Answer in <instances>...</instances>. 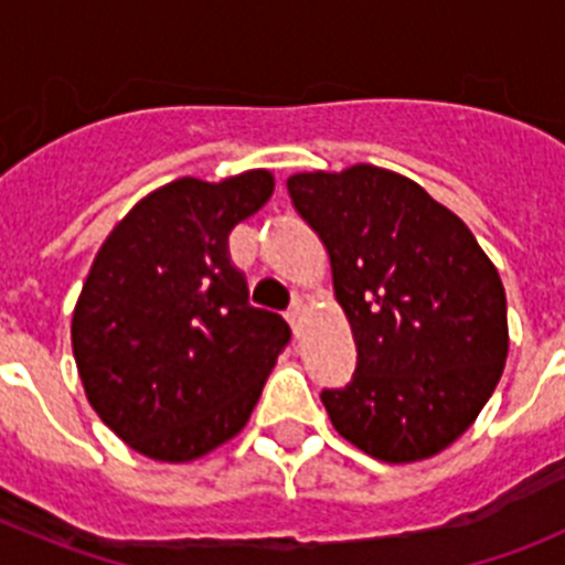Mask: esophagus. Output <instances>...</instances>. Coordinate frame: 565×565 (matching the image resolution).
<instances>
[{
    "instance_id": "1",
    "label": "esophagus",
    "mask_w": 565,
    "mask_h": 565,
    "mask_svg": "<svg viewBox=\"0 0 565 565\" xmlns=\"http://www.w3.org/2000/svg\"><path fill=\"white\" fill-rule=\"evenodd\" d=\"M302 317H306V302H302V299H294L291 308H288V313H286L288 326L294 328V333H299V326H302Z\"/></svg>"
}]
</instances>
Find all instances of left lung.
<instances>
[{"mask_svg": "<svg viewBox=\"0 0 565 565\" xmlns=\"http://www.w3.org/2000/svg\"><path fill=\"white\" fill-rule=\"evenodd\" d=\"M288 194L326 243L356 342L351 382L322 391L331 424L379 461L438 456L501 382L509 326L498 268L458 214L391 169L299 172Z\"/></svg>", "mask_w": 565, "mask_h": 565, "instance_id": "obj_1", "label": "left lung"}]
</instances>
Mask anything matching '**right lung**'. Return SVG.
I'll use <instances>...</instances> for the list:
<instances>
[{
    "instance_id": "add662e5",
    "label": "right lung",
    "mask_w": 565,
    "mask_h": 565,
    "mask_svg": "<svg viewBox=\"0 0 565 565\" xmlns=\"http://www.w3.org/2000/svg\"><path fill=\"white\" fill-rule=\"evenodd\" d=\"M274 194L268 169L178 178L98 248L73 311L89 407L152 461L186 463L246 427L291 328L248 306L228 234Z\"/></svg>"
}]
</instances>
